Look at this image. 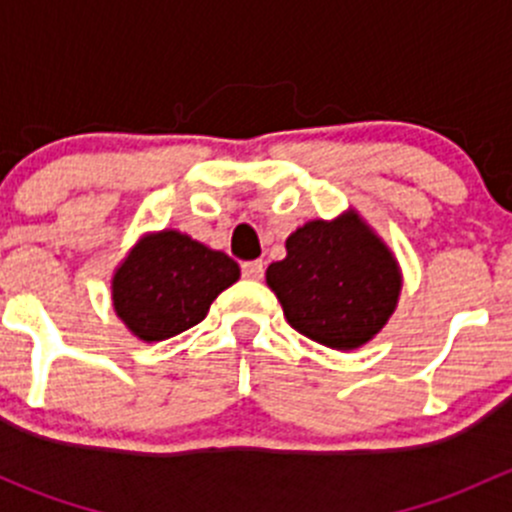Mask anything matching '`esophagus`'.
Returning a JSON list of instances; mask_svg holds the SVG:
<instances>
[{"label":"esophagus","instance_id":"34e87169","mask_svg":"<svg viewBox=\"0 0 512 512\" xmlns=\"http://www.w3.org/2000/svg\"><path fill=\"white\" fill-rule=\"evenodd\" d=\"M242 277H245V280H262V277H265V262L262 260L242 262Z\"/></svg>","mask_w":512,"mask_h":512}]
</instances>
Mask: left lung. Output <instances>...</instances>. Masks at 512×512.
<instances>
[{
	"instance_id": "8db88e82",
	"label": "left lung",
	"mask_w": 512,
	"mask_h": 512,
	"mask_svg": "<svg viewBox=\"0 0 512 512\" xmlns=\"http://www.w3.org/2000/svg\"><path fill=\"white\" fill-rule=\"evenodd\" d=\"M287 322L312 342L356 349L391 317L399 265L359 215L314 220L287 237V257L267 267Z\"/></svg>"
}]
</instances>
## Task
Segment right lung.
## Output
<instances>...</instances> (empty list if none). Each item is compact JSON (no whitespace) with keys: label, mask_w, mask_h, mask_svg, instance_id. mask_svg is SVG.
Returning <instances> with one entry per match:
<instances>
[{"label":"right lung","mask_w":512,"mask_h":512,"mask_svg":"<svg viewBox=\"0 0 512 512\" xmlns=\"http://www.w3.org/2000/svg\"><path fill=\"white\" fill-rule=\"evenodd\" d=\"M240 277L225 252L175 230L138 242L113 277V307L146 342L175 337L203 322L210 304Z\"/></svg>","instance_id":"add662e5"}]
</instances>
